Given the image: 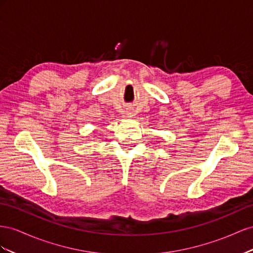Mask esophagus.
Returning a JSON list of instances; mask_svg holds the SVG:
<instances>
[{
	"label": "esophagus",
	"instance_id": "esophagus-1",
	"mask_svg": "<svg viewBox=\"0 0 253 253\" xmlns=\"http://www.w3.org/2000/svg\"><path fill=\"white\" fill-rule=\"evenodd\" d=\"M127 114H128V117H129V118H131V117H132V112H128Z\"/></svg>",
	"mask_w": 253,
	"mask_h": 253
}]
</instances>
